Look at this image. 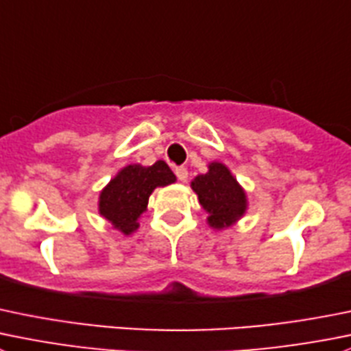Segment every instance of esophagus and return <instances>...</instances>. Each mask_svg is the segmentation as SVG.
I'll list each match as a JSON object with an SVG mask.
<instances>
[{
  "label": "esophagus",
  "instance_id": "esophagus-1",
  "mask_svg": "<svg viewBox=\"0 0 351 351\" xmlns=\"http://www.w3.org/2000/svg\"><path fill=\"white\" fill-rule=\"evenodd\" d=\"M175 173L176 176H178L180 182H186V180H189V171H186L185 166H178V168L175 169Z\"/></svg>",
  "mask_w": 351,
  "mask_h": 351
}]
</instances>
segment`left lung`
Listing matches in <instances>:
<instances>
[{
    "label": "left lung",
    "instance_id": "8db88e82",
    "mask_svg": "<svg viewBox=\"0 0 351 351\" xmlns=\"http://www.w3.org/2000/svg\"><path fill=\"white\" fill-rule=\"evenodd\" d=\"M192 189L200 206L209 213L207 223L216 230L231 226L247 209L243 189L223 162H210L206 175L193 178Z\"/></svg>",
    "mask_w": 351,
    "mask_h": 351
}]
</instances>
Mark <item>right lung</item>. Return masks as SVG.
I'll return each mask as SVG.
<instances>
[{"label": "right lung", "instance_id": "right-lung-1", "mask_svg": "<svg viewBox=\"0 0 351 351\" xmlns=\"http://www.w3.org/2000/svg\"><path fill=\"white\" fill-rule=\"evenodd\" d=\"M176 176L165 161L152 166L130 165L121 169L101 192L99 213L123 234L134 233L137 219L147 209V202L156 186L173 183Z\"/></svg>", "mask_w": 351, "mask_h": 351}]
</instances>
